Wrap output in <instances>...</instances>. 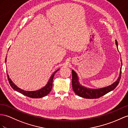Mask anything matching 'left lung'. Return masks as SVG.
Returning <instances> with one entry per match:
<instances>
[{"instance_id":"1","label":"left lung","mask_w":128,"mask_h":128,"mask_svg":"<svg viewBox=\"0 0 128 128\" xmlns=\"http://www.w3.org/2000/svg\"><path fill=\"white\" fill-rule=\"evenodd\" d=\"M116 44L118 46L117 42L116 40ZM121 68L120 70V74L117 80L111 86H108L106 88H101V89H92L87 88L82 86L80 84L78 81V77L77 74L75 72L74 70H72V86L73 90L77 95L81 97L88 98V99H94V98H98L102 96H103L107 93L110 92L111 91L115 89L116 87L118 84L120 78H121Z\"/></svg>"}]
</instances>
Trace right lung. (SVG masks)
Segmentation results:
<instances>
[{
  "instance_id": "right-lung-1",
  "label": "right lung",
  "mask_w": 128,
  "mask_h": 128,
  "mask_svg": "<svg viewBox=\"0 0 128 128\" xmlns=\"http://www.w3.org/2000/svg\"><path fill=\"white\" fill-rule=\"evenodd\" d=\"M5 62H6V58L5 59ZM58 70H59V69L54 71V74H52V75L50 78V79H49V80H48V84L46 85L44 87L42 88V89H39V90L32 91H25V90L20 89V88H18L14 83L12 82V81L11 80L10 78H9L8 74H7V75H8V82H9L11 86L14 90L18 91V92H20V94H24V95L27 96V97L33 98H38L43 97L45 96H46L48 94L50 93V92L51 91V89L52 88V82H53V79H54V74L56 73Z\"/></svg>"
}]
</instances>
